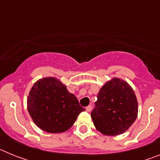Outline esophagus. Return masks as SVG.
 <instances>
[{"instance_id": "34e87169", "label": "esophagus", "mask_w": 160, "mask_h": 160, "mask_svg": "<svg viewBox=\"0 0 160 160\" xmlns=\"http://www.w3.org/2000/svg\"><path fill=\"white\" fill-rule=\"evenodd\" d=\"M86 110H87V111H88V112H90V111H91V110H92V106H87V107H86Z\"/></svg>"}]
</instances>
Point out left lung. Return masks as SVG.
I'll use <instances>...</instances> for the list:
<instances>
[{"label": "left lung", "instance_id": "obj_1", "mask_svg": "<svg viewBox=\"0 0 160 160\" xmlns=\"http://www.w3.org/2000/svg\"><path fill=\"white\" fill-rule=\"evenodd\" d=\"M97 98L91 118L96 129L103 135L122 134L134 123L138 102L128 82L114 78L102 87Z\"/></svg>", "mask_w": 160, "mask_h": 160}]
</instances>
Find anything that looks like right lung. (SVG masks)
<instances>
[{
	"label": "right lung",
	"instance_id": "right-lung-1",
	"mask_svg": "<svg viewBox=\"0 0 160 160\" xmlns=\"http://www.w3.org/2000/svg\"><path fill=\"white\" fill-rule=\"evenodd\" d=\"M28 111L38 128L49 133H61L72 127L85 109L66 86L55 78L34 83L27 100Z\"/></svg>",
	"mask_w": 160,
	"mask_h": 160
}]
</instances>
